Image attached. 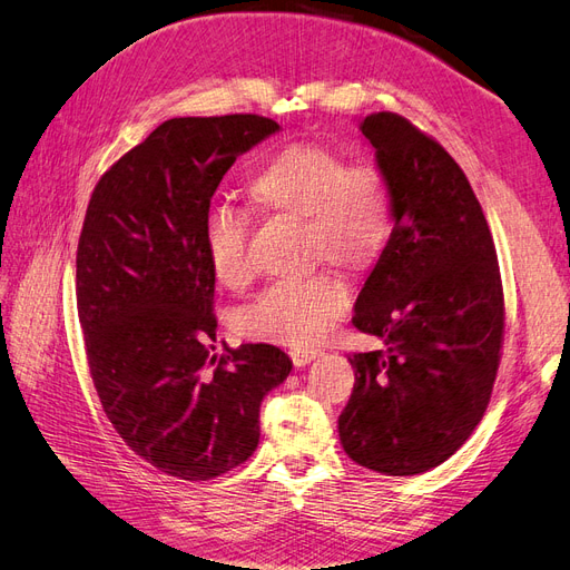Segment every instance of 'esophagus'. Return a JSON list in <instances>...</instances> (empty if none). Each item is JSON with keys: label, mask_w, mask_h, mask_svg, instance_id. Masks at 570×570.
Segmentation results:
<instances>
[{"label": "esophagus", "mask_w": 570, "mask_h": 570, "mask_svg": "<svg viewBox=\"0 0 570 570\" xmlns=\"http://www.w3.org/2000/svg\"><path fill=\"white\" fill-rule=\"evenodd\" d=\"M316 356H318L316 350H292V352H289L292 364H295L297 368H302V366H306V364H312V361H314Z\"/></svg>", "instance_id": "34e87169"}]
</instances>
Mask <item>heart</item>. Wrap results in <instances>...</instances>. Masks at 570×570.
I'll list each match as a JSON object with an SVG mask.
<instances>
[{"mask_svg": "<svg viewBox=\"0 0 570 570\" xmlns=\"http://www.w3.org/2000/svg\"><path fill=\"white\" fill-rule=\"evenodd\" d=\"M247 197L271 216L304 223L308 264H333L347 273L371 271L394 235V199L377 166L356 164L318 145H287L247 180ZM202 249L214 278L228 289L252 281L249 220L228 204L212 206L202 220ZM350 306V292L331 273L266 287L237 323L243 335L308 347Z\"/></svg>", "mask_w": 570, "mask_h": 570, "instance_id": "obj_1", "label": "heart"}]
</instances>
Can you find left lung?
Wrapping results in <instances>:
<instances>
[{
  "label": "left lung",
  "mask_w": 570,
  "mask_h": 570,
  "mask_svg": "<svg viewBox=\"0 0 570 570\" xmlns=\"http://www.w3.org/2000/svg\"><path fill=\"white\" fill-rule=\"evenodd\" d=\"M394 199V235L361 287L354 327L385 350L350 356L344 452L385 475L450 459L490 404L504 342V289L482 206L446 149L400 114L358 124Z\"/></svg>",
  "instance_id": "obj_1"
}]
</instances>
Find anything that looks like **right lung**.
Returning a JSON list of instances; mask_svg holds the SVG:
<instances>
[{
    "label": "right lung",
    "instance_id": "add662e5",
    "mask_svg": "<svg viewBox=\"0 0 570 570\" xmlns=\"http://www.w3.org/2000/svg\"><path fill=\"white\" fill-rule=\"evenodd\" d=\"M278 130L256 114L164 120L99 178L82 220L76 297L99 402L137 456L180 480L245 463L264 396L292 371L273 344L214 352L202 249L218 183Z\"/></svg>",
    "mask_w": 570,
    "mask_h": 570
}]
</instances>
